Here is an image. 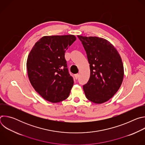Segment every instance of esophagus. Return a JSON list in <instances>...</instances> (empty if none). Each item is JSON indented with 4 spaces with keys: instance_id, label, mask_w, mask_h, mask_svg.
Wrapping results in <instances>:
<instances>
[{
    "instance_id": "esophagus-1",
    "label": "esophagus",
    "mask_w": 145,
    "mask_h": 145,
    "mask_svg": "<svg viewBox=\"0 0 145 145\" xmlns=\"http://www.w3.org/2000/svg\"><path fill=\"white\" fill-rule=\"evenodd\" d=\"M78 77H79V74H74V77H75L76 79H77V78H78Z\"/></svg>"
}]
</instances>
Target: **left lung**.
I'll use <instances>...</instances> for the list:
<instances>
[{
	"instance_id": "8db88e82",
	"label": "left lung",
	"mask_w": 145,
	"mask_h": 145,
	"mask_svg": "<svg viewBox=\"0 0 145 145\" xmlns=\"http://www.w3.org/2000/svg\"><path fill=\"white\" fill-rule=\"evenodd\" d=\"M86 51L90 77L83 86L86 97L101 104L109 100L120 87L123 77V62L117 50L107 39L77 35Z\"/></svg>"
}]
</instances>
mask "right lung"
I'll return each instance as SVG.
<instances>
[{
	"label": "right lung",
	"mask_w": 145,
	"mask_h": 145,
	"mask_svg": "<svg viewBox=\"0 0 145 145\" xmlns=\"http://www.w3.org/2000/svg\"><path fill=\"white\" fill-rule=\"evenodd\" d=\"M76 39L74 35L44 36L28 56L26 67L30 83L47 101L60 102L69 95L74 81L68 72L65 53Z\"/></svg>",
	"instance_id": "add662e5"
}]
</instances>
